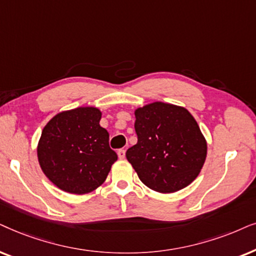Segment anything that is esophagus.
<instances>
[{"mask_svg":"<svg viewBox=\"0 0 256 256\" xmlns=\"http://www.w3.org/2000/svg\"><path fill=\"white\" fill-rule=\"evenodd\" d=\"M117 154H118V158L119 159H124L125 158V150H122V148L118 150Z\"/></svg>","mask_w":256,"mask_h":256,"instance_id":"obj_1","label":"esophagus"}]
</instances>
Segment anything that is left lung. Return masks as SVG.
<instances>
[{"label": "left lung", "instance_id": "left-lung-1", "mask_svg": "<svg viewBox=\"0 0 256 256\" xmlns=\"http://www.w3.org/2000/svg\"><path fill=\"white\" fill-rule=\"evenodd\" d=\"M137 144L126 158L139 179L151 190L172 193L190 185L207 154L205 138L186 108L156 103L134 112Z\"/></svg>", "mask_w": 256, "mask_h": 256}]
</instances>
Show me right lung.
I'll return each mask as SVG.
<instances>
[{
	"label": "right lung",
	"mask_w": 256,
	"mask_h": 256,
	"mask_svg": "<svg viewBox=\"0 0 256 256\" xmlns=\"http://www.w3.org/2000/svg\"><path fill=\"white\" fill-rule=\"evenodd\" d=\"M100 118L96 108H77L56 114L43 128L37 148L40 168L60 190L74 194L96 190L118 159Z\"/></svg>",
	"instance_id": "add662e5"
}]
</instances>
